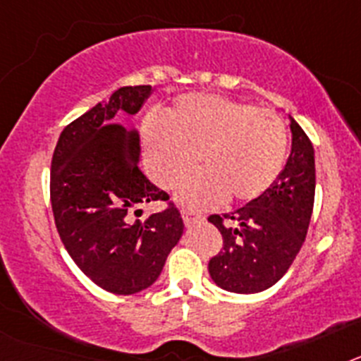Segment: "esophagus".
<instances>
[{"label": "esophagus", "instance_id": "34e87169", "mask_svg": "<svg viewBox=\"0 0 361 361\" xmlns=\"http://www.w3.org/2000/svg\"><path fill=\"white\" fill-rule=\"evenodd\" d=\"M180 213H183V220H184V224H186V226L193 224L195 220L200 219L199 213L191 212V209H183V212H180Z\"/></svg>", "mask_w": 361, "mask_h": 361}]
</instances>
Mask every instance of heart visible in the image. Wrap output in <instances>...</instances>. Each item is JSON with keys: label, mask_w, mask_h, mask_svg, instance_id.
Segmentation results:
<instances>
[{"label": "heart", "mask_w": 361, "mask_h": 361, "mask_svg": "<svg viewBox=\"0 0 361 361\" xmlns=\"http://www.w3.org/2000/svg\"><path fill=\"white\" fill-rule=\"evenodd\" d=\"M166 124L146 128L149 173L164 190H177L199 161L204 173L180 193L195 208L228 197L240 204L260 199L276 183L288 155V128L279 114L224 95H184Z\"/></svg>", "instance_id": "1"}]
</instances>
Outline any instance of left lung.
Masks as SVG:
<instances>
[{"instance_id": "left-lung-1", "label": "left lung", "mask_w": 361, "mask_h": 361, "mask_svg": "<svg viewBox=\"0 0 361 361\" xmlns=\"http://www.w3.org/2000/svg\"><path fill=\"white\" fill-rule=\"evenodd\" d=\"M291 133L289 159L269 191L237 212L208 216L222 235V247L208 269L226 291L251 295L271 288L304 244L314 204V149L293 117Z\"/></svg>"}]
</instances>
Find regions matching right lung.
<instances>
[{"label": "right lung", "instance_id": "add662e5", "mask_svg": "<svg viewBox=\"0 0 361 361\" xmlns=\"http://www.w3.org/2000/svg\"><path fill=\"white\" fill-rule=\"evenodd\" d=\"M152 86H123L59 135L50 166V202L56 228L79 269L114 295H133L161 275L184 222L166 191L139 168V135L117 123L137 114ZM164 202L146 221L140 206Z\"/></svg>", "mask_w": 361, "mask_h": 361}]
</instances>
